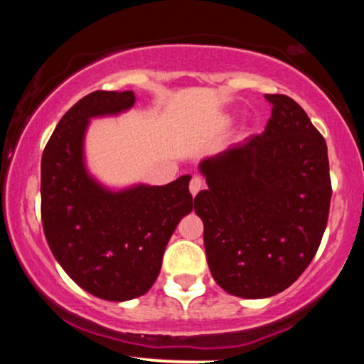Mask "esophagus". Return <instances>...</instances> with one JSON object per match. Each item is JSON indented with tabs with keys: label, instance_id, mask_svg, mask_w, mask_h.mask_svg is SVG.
Returning a JSON list of instances; mask_svg holds the SVG:
<instances>
[{
	"label": "esophagus",
	"instance_id": "obj_1",
	"mask_svg": "<svg viewBox=\"0 0 364 364\" xmlns=\"http://www.w3.org/2000/svg\"><path fill=\"white\" fill-rule=\"evenodd\" d=\"M202 188H203V179L202 178H200V176L191 178V181H190V193L191 195L195 196L200 190H202Z\"/></svg>",
	"mask_w": 364,
	"mask_h": 364
}]
</instances>
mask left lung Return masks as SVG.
<instances>
[{"label": "left lung", "mask_w": 364, "mask_h": 364, "mask_svg": "<svg viewBox=\"0 0 364 364\" xmlns=\"http://www.w3.org/2000/svg\"><path fill=\"white\" fill-rule=\"evenodd\" d=\"M272 116L252 135L200 162L195 196L212 277L225 292L260 299L304 272L328 220L327 144L298 102L267 94Z\"/></svg>", "instance_id": "8db88e82"}]
</instances>
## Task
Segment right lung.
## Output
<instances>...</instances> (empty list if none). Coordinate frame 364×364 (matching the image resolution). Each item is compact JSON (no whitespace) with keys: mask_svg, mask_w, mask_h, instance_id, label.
Instances as JSON below:
<instances>
[{"mask_svg":"<svg viewBox=\"0 0 364 364\" xmlns=\"http://www.w3.org/2000/svg\"><path fill=\"white\" fill-rule=\"evenodd\" d=\"M133 104L132 90L85 95L60 119L41 161V217L49 248L82 289L107 301H128L152 287L169 237L193 208L190 174L164 186L111 191L87 173L89 121Z\"/></svg>","mask_w":364,"mask_h":364,"instance_id":"right-lung-1","label":"right lung"}]
</instances>
